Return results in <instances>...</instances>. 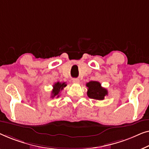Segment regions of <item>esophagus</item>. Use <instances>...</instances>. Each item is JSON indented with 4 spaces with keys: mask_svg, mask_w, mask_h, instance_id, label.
<instances>
[{
    "mask_svg": "<svg viewBox=\"0 0 149 149\" xmlns=\"http://www.w3.org/2000/svg\"><path fill=\"white\" fill-rule=\"evenodd\" d=\"M72 81L75 84H78L79 82V79L78 78H74L72 79Z\"/></svg>",
    "mask_w": 149,
    "mask_h": 149,
    "instance_id": "esophagus-1",
    "label": "esophagus"
}]
</instances>
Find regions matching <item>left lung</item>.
<instances>
[{"label": "left lung", "instance_id": "1", "mask_svg": "<svg viewBox=\"0 0 149 149\" xmlns=\"http://www.w3.org/2000/svg\"><path fill=\"white\" fill-rule=\"evenodd\" d=\"M88 87L87 95L89 98L95 100H103L104 96L108 95L107 90L102 88L100 82L96 81H91L86 84Z\"/></svg>", "mask_w": 149, "mask_h": 149}]
</instances>
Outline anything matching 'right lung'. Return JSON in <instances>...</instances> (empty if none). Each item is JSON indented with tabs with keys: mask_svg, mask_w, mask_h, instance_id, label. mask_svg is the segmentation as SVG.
Masks as SVG:
<instances>
[{
	"mask_svg": "<svg viewBox=\"0 0 149 149\" xmlns=\"http://www.w3.org/2000/svg\"><path fill=\"white\" fill-rule=\"evenodd\" d=\"M67 86V84L65 82L63 83H61V82H56L53 85V89L52 91V95H51V97L54 98V97H58L59 96V94L60 92L63 89V88H65Z\"/></svg>",
	"mask_w": 149,
	"mask_h": 149,
	"instance_id": "1",
	"label": "right lung"
}]
</instances>
